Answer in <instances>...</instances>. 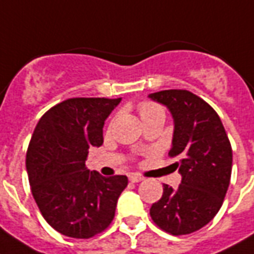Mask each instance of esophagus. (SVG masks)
Instances as JSON below:
<instances>
[{"label":"esophagus","instance_id":"esophagus-1","mask_svg":"<svg viewBox=\"0 0 254 254\" xmlns=\"http://www.w3.org/2000/svg\"><path fill=\"white\" fill-rule=\"evenodd\" d=\"M128 179L131 183H140V181L143 180V177L140 175H135V173H132V175L128 176Z\"/></svg>","mask_w":254,"mask_h":254}]
</instances>
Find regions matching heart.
<instances>
[{
  "mask_svg": "<svg viewBox=\"0 0 254 254\" xmlns=\"http://www.w3.org/2000/svg\"><path fill=\"white\" fill-rule=\"evenodd\" d=\"M138 109H139L142 119H147V118H151V116H155V115H164V109L161 108L157 103L150 101V100L140 101L139 105H138Z\"/></svg>",
  "mask_w": 254,
  "mask_h": 254,
  "instance_id": "obj_1",
  "label": "heart"
}]
</instances>
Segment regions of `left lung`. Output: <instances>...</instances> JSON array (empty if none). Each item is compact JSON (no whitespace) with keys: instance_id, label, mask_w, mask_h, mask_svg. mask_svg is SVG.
Here are the masks:
<instances>
[{"instance_id":"8db88e82","label":"left lung","mask_w":254,"mask_h":254,"mask_svg":"<svg viewBox=\"0 0 254 254\" xmlns=\"http://www.w3.org/2000/svg\"><path fill=\"white\" fill-rule=\"evenodd\" d=\"M150 99L166 105L175 119L169 157L183 176L179 188L164 184L150 216L161 230L186 236L216 215L230 184L233 151L221 118L208 103L186 89L161 90Z\"/></svg>"}]
</instances>
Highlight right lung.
<instances>
[{
    "instance_id": "1",
    "label": "right lung",
    "mask_w": 254,
    "mask_h": 254,
    "mask_svg": "<svg viewBox=\"0 0 254 254\" xmlns=\"http://www.w3.org/2000/svg\"><path fill=\"white\" fill-rule=\"evenodd\" d=\"M120 100H64L33 129L25 158L31 192L44 219L64 236L88 240L114 221L128 179L90 172L85 161L92 146L103 145L104 122Z\"/></svg>"
}]
</instances>
